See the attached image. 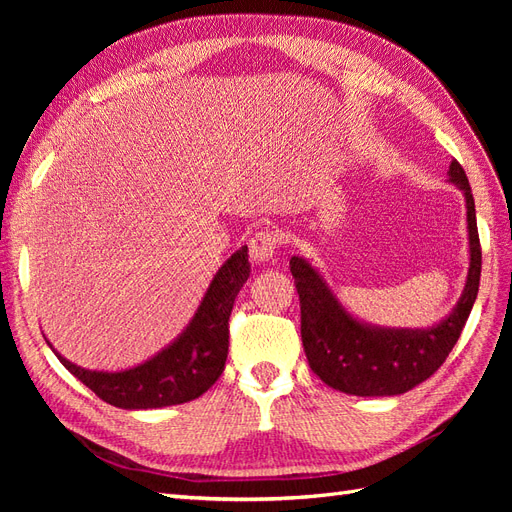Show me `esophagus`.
Masks as SVG:
<instances>
[{"mask_svg": "<svg viewBox=\"0 0 512 512\" xmlns=\"http://www.w3.org/2000/svg\"><path fill=\"white\" fill-rule=\"evenodd\" d=\"M280 245H282L280 232L271 230V228L258 230L256 235H252L250 243H247V247H250V258L256 260V262L271 260L275 256V252H277V247H280Z\"/></svg>", "mask_w": 512, "mask_h": 512, "instance_id": "obj_1", "label": "esophagus"}]
</instances>
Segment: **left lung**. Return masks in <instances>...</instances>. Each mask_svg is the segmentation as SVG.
I'll list each match as a JSON object with an SVG mask.
<instances>
[{"label": "left lung", "mask_w": 512, "mask_h": 512, "mask_svg": "<svg viewBox=\"0 0 512 512\" xmlns=\"http://www.w3.org/2000/svg\"><path fill=\"white\" fill-rule=\"evenodd\" d=\"M448 175L466 196L470 271L453 314L431 329H378L354 320L307 260L292 256L290 273L301 303V339L314 374L333 389L359 395H401L436 374L466 327L480 282V239L466 170L457 160Z\"/></svg>", "instance_id": "obj_1"}]
</instances>
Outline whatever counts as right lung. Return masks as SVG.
Segmentation results:
<instances>
[{
	"label": "right lung",
	"mask_w": 512,
	"mask_h": 512,
	"mask_svg": "<svg viewBox=\"0 0 512 512\" xmlns=\"http://www.w3.org/2000/svg\"><path fill=\"white\" fill-rule=\"evenodd\" d=\"M247 277H250V260H247V245H243L213 277L190 327L175 344L143 365L108 374V371L76 367L59 352H55L57 359L87 389L115 408L149 410L192 401L209 391L222 376L228 356L232 303Z\"/></svg>",
	"instance_id": "1"
}]
</instances>
